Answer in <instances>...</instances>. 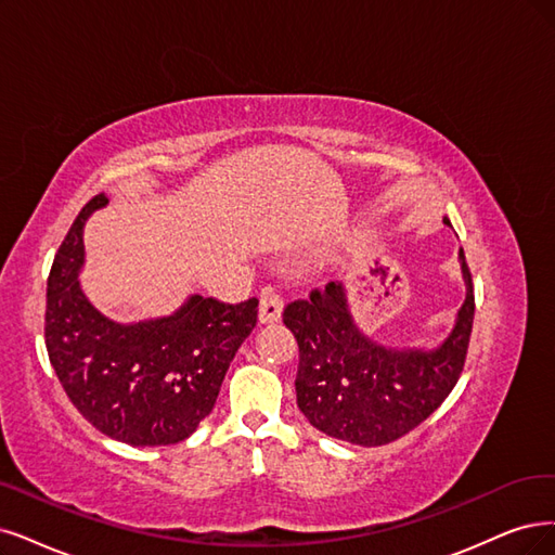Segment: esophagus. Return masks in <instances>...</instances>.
I'll use <instances>...</instances> for the list:
<instances>
[{"label": "esophagus", "instance_id": "obj_1", "mask_svg": "<svg viewBox=\"0 0 555 555\" xmlns=\"http://www.w3.org/2000/svg\"><path fill=\"white\" fill-rule=\"evenodd\" d=\"M283 313V297L274 288H264L260 295V306H258V320L260 324H270L281 320Z\"/></svg>", "mask_w": 555, "mask_h": 555}]
</instances>
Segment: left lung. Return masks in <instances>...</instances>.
I'll return each mask as SVG.
<instances>
[{"instance_id":"8db88e82","label":"left lung","mask_w":555,"mask_h":555,"mask_svg":"<svg viewBox=\"0 0 555 555\" xmlns=\"http://www.w3.org/2000/svg\"><path fill=\"white\" fill-rule=\"evenodd\" d=\"M443 223L450 225L448 219ZM466 299L453 332L435 350H396L367 338L352 318L343 283L285 306L299 345L297 406L320 433L354 446H384L412 433L453 391L474 326V283L460 249Z\"/></svg>"}]
</instances>
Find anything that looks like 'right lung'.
Wrapping results in <instances>:
<instances>
[{"label": "right lung", "mask_w": 555, "mask_h": 555, "mask_svg": "<svg viewBox=\"0 0 555 555\" xmlns=\"http://www.w3.org/2000/svg\"><path fill=\"white\" fill-rule=\"evenodd\" d=\"M93 196L48 276L46 347L66 396L102 435L130 446L188 439L212 412L225 371L258 320V299L223 304L192 295L167 318L120 324L102 315L79 285L85 223L105 208Z\"/></svg>", "instance_id": "right-lung-1"}]
</instances>
